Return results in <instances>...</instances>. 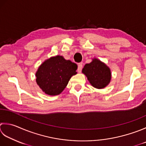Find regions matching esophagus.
I'll list each match as a JSON object with an SVG mask.
<instances>
[{
  "label": "esophagus",
  "mask_w": 146,
  "mask_h": 146,
  "mask_svg": "<svg viewBox=\"0 0 146 146\" xmlns=\"http://www.w3.org/2000/svg\"><path fill=\"white\" fill-rule=\"evenodd\" d=\"M83 68V65L82 63H78V71L79 73H80L82 71V70Z\"/></svg>",
  "instance_id": "1"
}]
</instances>
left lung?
<instances>
[{
    "label": "left lung",
    "mask_w": 146,
    "mask_h": 146,
    "mask_svg": "<svg viewBox=\"0 0 146 146\" xmlns=\"http://www.w3.org/2000/svg\"><path fill=\"white\" fill-rule=\"evenodd\" d=\"M82 73L86 75L91 85L97 88L106 87L111 78L110 68L97 59H94L90 63L85 64Z\"/></svg>",
    "instance_id": "left-lung-1"
}]
</instances>
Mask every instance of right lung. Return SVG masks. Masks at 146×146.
<instances>
[{"instance_id":"obj_1","label":"right lung","mask_w":146,"mask_h":146,"mask_svg":"<svg viewBox=\"0 0 146 146\" xmlns=\"http://www.w3.org/2000/svg\"><path fill=\"white\" fill-rule=\"evenodd\" d=\"M77 64L57 56L44 61L36 73L40 88L50 96L59 95L67 86L71 77L76 74Z\"/></svg>"}]
</instances>
